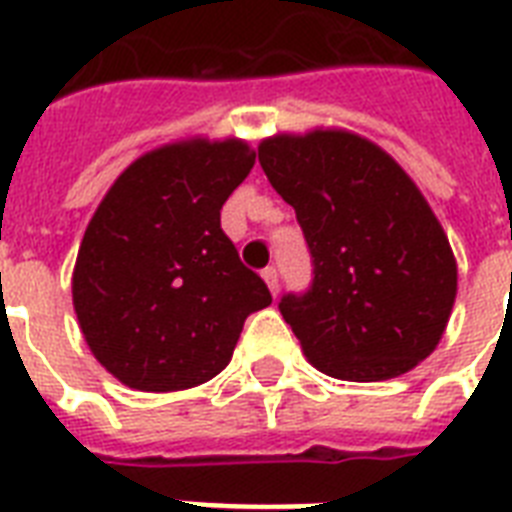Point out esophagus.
Segmentation results:
<instances>
[{
    "mask_svg": "<svg viewBox=\"0 0 512 512\" xmlns=\"http://www.w3.org/2000/svg\"><path fill=\"white\" fill-rule=\"evenodd\" d=\"M263 279H265V284H268V289H271L273 295H279V271H276L273 265H268V268H265Z\"/></svg>",
    "mask_w": 512,
    "mask_h": 512,
    "instance_id": "34e87169",
    "label": "esophagus"
}]
</instances>
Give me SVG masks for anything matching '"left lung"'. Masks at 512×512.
Segmentation results:
<instances>
[{
	"mask_svg": "<svg viewBox=\"0 0 512 512\" xmlns=\"http://www.w3.org/2000/svg\"><path fill=\"white\" fill-rule=\"evenodd\" d=\"M257 156L311 249V287L279 303L308 361L377 382L428 358L452 316L457 263L412 177L345 130L276 135Z\"/></svg>",
	"mask_w": 512,
	"mask_h": 512,
	"instance_id": "8db88e82",
	"label": "left lung"
}]
</instances>
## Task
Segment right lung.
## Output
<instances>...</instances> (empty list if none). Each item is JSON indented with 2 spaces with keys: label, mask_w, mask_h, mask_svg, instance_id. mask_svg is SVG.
<instances>
[{
  "label": "right lung",
  "mask_w": 512,
  "mask_h": 512,
  "mask_svg": "<svg viewBox=\"0 0 512 512\" xmlns=\"http://www.w3.org/2000/svg\"><path fill=\"white\" fill-rule=\"evenodd\" d=\"M252 167L244 140H183L132 162L95 209L71 279L74 311L92 356L127 388L212 380L249 313L271 305L220 228Z\"/></svg>",
  "instance_id": "add662e5"
}]
</instances>
